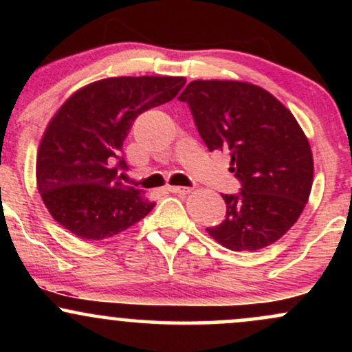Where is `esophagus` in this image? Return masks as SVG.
Wrapping results in <instances>:
<instances>
[{"instance_id": "obj_1", "label": "esophagus", "mask_w": 352, "mask_h": 352, "mask_svg": "<svg viewBox=\"0 0 352 352\" xmlns=\"http://www.w3.org/2000/svg\"><path fill=\"white\" fill-rule=\"evenodd\" d=\"M167 190L172 193H179V195H184V193L190 192L188 187H179V185H175V187H167Z\"/></svg>"}]
</instances>
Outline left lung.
<instances>
[{
	"mask_svg": "<svg viewBox=\"0 0 352 352\" xmlns=\"http://www.w3.org/2000/svg\"><path fill=\"white\" fill-rule=\"evenodd\" d=\"M187 102L210 152L232 157L241 188L221 193L225 220L210 236L233 252L274 243L300 218L313 187V155L300 124L265 89L238 80H193L179 96Z\"/></svg>",
	"mask_w": 352,
	"mask_h": 352,
	"instance_id": "obj_1",
	"label": "left lung"
}]
</instances>
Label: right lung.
Wrapping results in <instances>:
<instances>
[{
  "mask_svg": "<svg viewBox=\"0 0 352 352\" xmlns=\"http://www.w3.org/2000/svg\"><path fill=\"white\" fill-rule=\"evenodd\" d=\"M184 78L142 76L92 82L51 119L39 145L36 180L50 213L76 236L99 241L137 223L153 208L124 182L125 137L142 112L168 102Z\"/></svg>",
  "mask_w": 352,
  "mask_h": 352,
  "instance_id": "1",
  "label": "right lung"
}]
</instances>
